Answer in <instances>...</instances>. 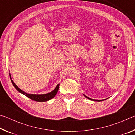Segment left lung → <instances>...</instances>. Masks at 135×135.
I'll return each mask as SVG.
<instances>
[{"label": "left lung", "instance_id": "1", "mask_svg": "<svg viewBox=\"0 0 135 135\" xmlns=\"http://www.w3.org/2000/svg\"><path fill=\"white\" fill-rule=\"evenodd\" d=\"M84 97H86L87 98H88V99H90V100H97V101H100V100H95V99H91V98H89V97H86V95H84ZM100 101H101V100H100Z\"/></svg>", "mask_w": 135, "mask_h": 135}]
</instances>
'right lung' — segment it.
I'll return each mask as SVG.
<instances>
[{
  "mask_svg": "<svg viewBox=\"0 0 135 135\" xmlns=\"http://www.w3.org/2000/svg\"><path fill=\"white\" fill-rule=\"evenodd\" d=\"M11 81H12V83L13 85V86L15 87V88L18 91V92L21 93L22 94L26 95V97L29 98L30 99H31L33 100H35V101H38V102L47 101V100H49L50 99H52V98H53L56 95L59 89V84H58L53 91H52L51 92H50L49 93H46V94L33 95V94H29V93H27L26 92H24V91H22V90L18 88V87L14 83H13V81L12 80H11Z\"/></svg>",
  "mask_w": 135,
  "mask_h": 135,
  "instance_id": "add662e5",
  "label": "right lung"
}]
</instances>
